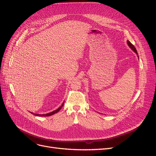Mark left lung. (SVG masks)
I'll return each mask as SVG.
<instances>
[{
    "label": "left lung",
    "instance_id": "left-lung-1",
    "mask_svg": "<svg viewBox=\"0 0 156 156\" xmlns=\"http://www.w3.org/2000/svg\"><path fill=\"white\" fill-rule=\"evenodd\" d=\"M127 44H128V45L129 46V48L132 49V50H133L134 52H135V53H136V54H137V51H136V49H135V46L133 45V44H132L131 43V42L129 41H128V40H127Z\"/></svg>",
    "mask_w": 156,
    "mask_h": 156
}]
</instances>
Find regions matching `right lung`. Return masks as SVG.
Listing matches in <instances>:
<instances>
[{
    "label": "right lung",
    "instance_id": "right-lung-1",
    "mask_svg": "<svg viewBox=\"0 0 156 156\" xmlns=\"http://www.w3.org/2000/svg\"><path fill=\"white\" fill-rule=\"evenodd\" d=\"M64 103H63V104L61 105L58 108H57V109L56 110H55V111H53V112H49V113H48V114H45V115H39V114H32L34 115H35V116H51V115H54V114H55V113H56V112H58L60 109H61V108L62 107V106H63V105H64Z\"/></svg>",
    "mask_w": 156,
    "mask_h": 156
}]
</instances>
